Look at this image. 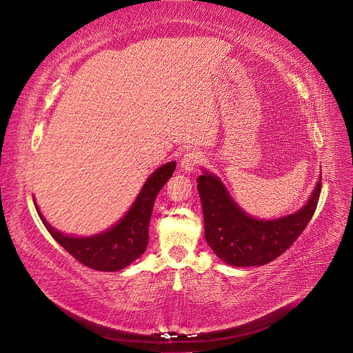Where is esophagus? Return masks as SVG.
<instances>
[{
  "label": "esophagus",
  "instance_id": "obj_1",
  "mask_svg": "<svg viewBox=\"0 0 353 353\" xmlns=\"http://www.w3.org/2000/svg\"><path fill=\"white\" fill-rule=\"evenodd\" d=\"M200 162H201L200 152L190 150V152H185L184 156L181 157V168L187 170V172H191V170H193Z\"/></svg>",
  "mask_w": 353,
  "mask_h": 353
}]
</instances>
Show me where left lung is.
<instances>
[{"label": "left lung", "instance_id": "8db88e82", "mask_svg": "<svg viewBox=\"0 0 353 353\" xmlns=\"http://www.w3.org/2000/svg\"><path fill=\"white\" fill-rule=\"evenodd\" d=\"M205 237L219 259L232 266H261L281 256L311 221L321 193V179L306 205L292 215L272 221L249 216L209 172L197 178Z\"/></svg>", "mask_w": 353, "mask_h": 353}]
</instances>
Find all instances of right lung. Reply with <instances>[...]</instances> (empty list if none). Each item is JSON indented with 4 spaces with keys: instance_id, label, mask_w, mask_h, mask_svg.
<instances>
[{
    "instance_id": "obj_1",
    "label": "right lung",
    "mask_w": 353,
    "mask_h": 353,
    "mask_svg": "<svg viewBox=\"0 0 353 353\" xmlns=\"http://www.w3.org/2000/svg\"><path fill=\"white\" fill-rule=\"evenodd\" d=\"M175 166L176 162H169L156 169L126 215L110 230L92 237L65 236L52 228L39 210L38 215L52 239L78 262L97 271H121L145 252L154 200L166 181L172 176Z\"/></svg>"
}]
</instances>
